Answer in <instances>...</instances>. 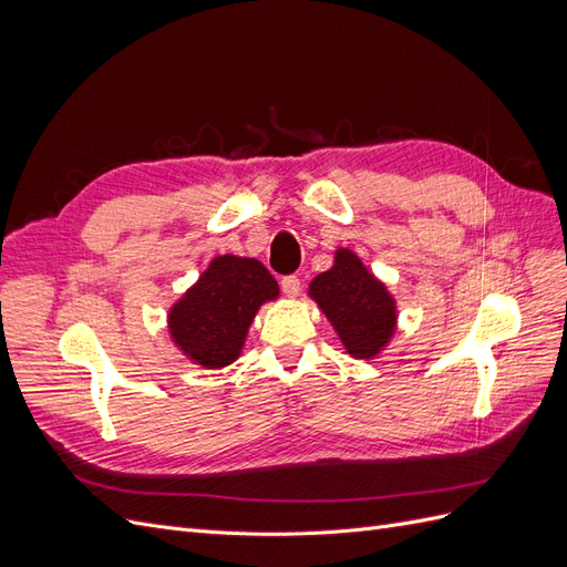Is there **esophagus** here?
Instances as JSON below:
<instances>
[{"label": "esophagus", "mask_w": 567, "mask_h": 567, "mask_svg": "<svg viewBox=\"0 0 567 567\" xmlns=\"http://www.w3.org/2000/svg\"><path fill=\"white\" fill-rule=\"evenodd\" d=\"M281 290L286 298H298L300 296V279L298 277H284L281 279Z\"/></svg>", "instance_id": "34e87169"}]
</instances>
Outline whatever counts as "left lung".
<instances>
[{"mask_svg": "<svg viewBox=\"0 0 567 567\" xmlns=\"http://www.w3.org/2000/svg\"><path fill=\"white\" fill-rule=\"evenodd\" d=\"M307 296L354 359H375L398 333V300L350 248L333 252V267L317 274Z\"/></svg>", "mask_w": 567, "mask_h": 567, "instance_id": "8db88e82", "label": "left lung"}]
</instances>
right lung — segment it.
I'll return each mask as SVG.
<instances>
[{"instance_id":"add662e5","label":"right lung","mask_w":567,"mask_h":567,"mask_svg":"<svg viewBox=\"0 0 567 567\" xmlns=\"http://www.w3.org/2000/svg\"><path fill=\"white\" fill-rule=\"evenodd\" d=\"M279 284L255 257L217 255L167 310V333L192 364L225 369L241 357L255 315L279 298Z\"/></svg>"}]
</instances>
